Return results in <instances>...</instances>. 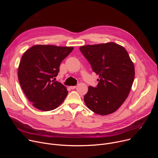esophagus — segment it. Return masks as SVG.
<instances>
[{
  "instance_id": "1",
  "label": "esophagus",
  "mask_w": 158,
  "mask_h": 158,
  "mask_svg": "<svg viewBox=\"0 0 158 158\" xmlns=\"http://www.w3.org/2000/svg\"><path fill=\"white\" fill-rule=\"evenodd\" d=\"M70 88H71V89H76V85H73V86H70Z\"/></svg>"
}]
</instances>
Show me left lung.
I'll return each instance as SVG.
<instances>
[{"label": "left lung", "instance_id": "left-lung-1", "mask_svg": "<svg viewBox=\"0 0 158 158\" xmlns=\"http://www.w3.org/2000/svg\"><path fill=\"white\" fill-rule=\"evenodd\" d=\"M79 49L99 76L97 86H89L84 96L87 107L99 115L113 113L127 98L134 78V64L127 52L114 42L87 45Z\"/></svg>", "mask_w": 158, "mask_h": 158}]
</instances>
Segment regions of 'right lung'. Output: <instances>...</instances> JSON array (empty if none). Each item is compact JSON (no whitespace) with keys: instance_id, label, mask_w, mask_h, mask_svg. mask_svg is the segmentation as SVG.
<instances>
[{"instance_id":"obj_1","label":"right lung","mask_w":158,"mask_h":158,"mask_svg":"<svg viewBox=\"0 0 158 158\" xmlns=\"http://www.w3.org/2000/svg\"><path fill=\"white\" fill-rule=\"evenodd\" d=\"M74 49L73 47L35 45L22 56L18 78L24 94L37 109L49 111L59 106L68 91L54 81L61 62Z\"/></svg>"}]
</instances>
